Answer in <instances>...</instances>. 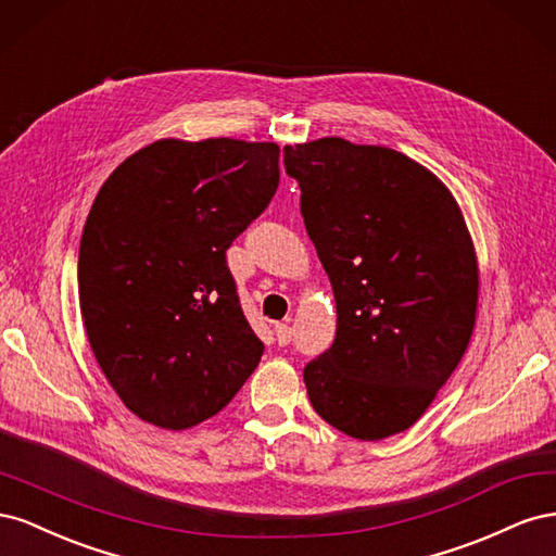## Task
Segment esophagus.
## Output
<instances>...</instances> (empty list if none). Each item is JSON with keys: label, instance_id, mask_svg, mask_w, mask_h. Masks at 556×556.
Instances as JSON below:
<instances>
[{"label": "esophagus", "instance_id": "34e87169", "mask_svg": "<svg viewBox=\"0 0 556 556\" xmlns=\"http://www.w3.org/2000/svg\"><path fill=\"white\" fill-rule=\"evenodd\" d=\"M274 331H276L278 345H288V343L292 341V327H290L288 323H278V325L274 327Z\"/></svg>", "mask_w": 556, "mask_h": 556}]
</instances>
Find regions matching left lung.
<instances>
[{
	"label": "left lung",
	"mask_w": 556,
	"mask_h": 556,
	"mask_svg": "<svg viewBox=\"0 0 556 556\" xmlns=\"http://www.w3.org/2000/svg\"><path fill=\"white\" fill-rule=\"evenodd\" d=\"M282 153L339 315L333 345L304 368L308 399L352 439H390L425 415L473 336V239L447 185L399 150L325 137Z\"/></svg>",
	"instance_id": "8db88e82"
}]
</instances>
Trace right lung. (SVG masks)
<instances>
[{
	"mask_svg": "<svg viewBox=\"0 0 556 556\" xmlns=\"http://www.w3.org/2000/svg\"><path fill=\"white\" fill-rule=\"evenodd\" d=\"M280 146L160 139L99 188L78 250L94 359L143 422L182 431L220 413L264 343L225 252L276 194Z\"/></svg>",
	"mask_w": 556,
	"mask_h": 556,
	"instance_id": "obj_1",
	"label": "right lung"
}]
</instances>
